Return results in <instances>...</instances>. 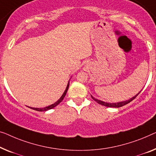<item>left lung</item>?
<instances>
[{
  "label": "left lung",
  "mask_w": 156,
  "mask_h": 156,
  "mask_svg": "<svg viewBox=\"0 0 156 156\" xmlns=\"http://www.w3.org/2000/svg\"><path fill=\"white\" fill-rule=\"evenodd\" d=\"M140 92H139L137 94L135 95V96L132 97V98L129 99V100L125 101H122V102H118V103H106V102H104V101H100V100H98V99L94 98V97H93L92 96H91V97H92V98L93 99H94V100L95 101H97V103L99 104H101V105H102V106H107V107L119 108V107H122V106L126 105V104H129V102H131L132 100H133V99H135L136 97L138 96L139 94V93H140Z\"/></svg>",
  "instance_id": "1"
}]
</instances>
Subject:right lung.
Returning a JSON list of instances; mask_svg holds the SVG:
<instances>
[{
	"label": "right lung",
	"mask_w": 156,
	"mask_h": 156,
	"mask_svg": "<svg viewBox=\"0 0 156 156\" xmlns=\"http://www.w3.org/2000/svg\"><path fill=\"white\" fill-rule=\"evenodd\" d=\"M69 83H68V85H67L66 89L65 90V91H64V94H62V96L61 97H60V99H59V100H58L57 102H55V104H52V105H50V106H47V107L43 108H31V107H29V108H32V109H34V110H35V111H48V110H50V109H52V108H53L54 107H55L56 106H57L58 104H59L60 103V102L62 101V100H63L64 98V97L66 96V92H67V90H68V89H69Z\"/></svg>",
	"instance_id": "obj_1"
}]
</instances>
